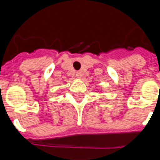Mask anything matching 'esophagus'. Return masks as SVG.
Listing matches in <instances>:
<instances>
[{"label":"esophagus","instance_id":"obj_1","mask_svg":"<svg viewBox=\"0 0 160 160\" xmlns=\"http://www.w3.org/2000/svg\"><path fill=\"white\" fill-rule=\"evenodd\" d=\"M75 76L77 78H79V79H80V78L82 77V74H81V72H77L75 74Z\"/></svg>","mask_w":160,"mask_h":160}]
</instances>
